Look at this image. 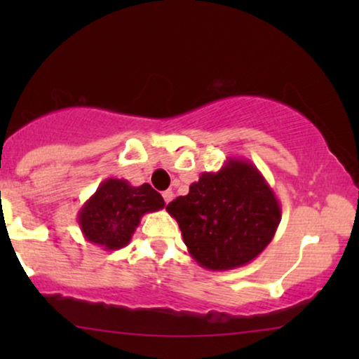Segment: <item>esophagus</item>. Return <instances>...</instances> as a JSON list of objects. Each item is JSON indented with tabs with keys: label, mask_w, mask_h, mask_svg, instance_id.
Instances as JSON below:
<instances>
[{
	"label": "esophagus",
	"mask_w": 359,
	"mask_h": 359,
	"mask_svg": "<svg viewBox=\"0 0 359 359\" xmlns=\"http://www.w3.org/2000/svg\"><path fill=\"white\" fill-rule=\"evenodd\" d=\"M173 198H175V193H173V191H171V189H166L165 193H163V199H165V203H166V204H168L170 201L173 199Z\"/></svg>",
	"instance_id": "1"
}]
</instances>
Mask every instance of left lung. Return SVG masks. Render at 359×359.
<instances>
[{
    "instance_id": "8db88e82",
    "label": "left lung",
    "mask_w": 359,
    "mask_h": 359,
    "mask_svg": "<svg viewBox=\"0 0 359 359\" xmlns=\"http://www.w3.org/2000/svg\"><path fill=\"white\" fill-rule=\"evenodd\" d=\"M166 210L178 222L191 257L212 271L253 262L281 222L276 194L243 158H227L219 171H204Z\"/></svg>"
}]
</instances>
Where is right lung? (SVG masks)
Instances as JSON below:
<instances>
[{"label":"right lung","instance_id":"right-lung-1","mask_svg":"<svg viewBox=\"0 0 359 359\" xmlns=\"http://www.w3.org/2000/svg\"><path fill=\"white\" fill-rule=\"evenodd\" d=\"M165 208L160 193L149 183L107 178L78 210V225L88 242L104 250L124 248L147 212Z\"/></svg>","mask_w":359,"mask_h":359}]
</instances>
